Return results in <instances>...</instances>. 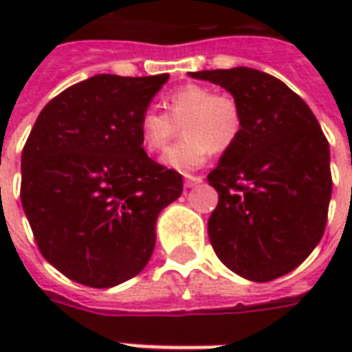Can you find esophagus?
Listing matches in <instances>:
<instances>
[{"label": "esophagus", "mask_w": 352, "mask_h": 352, "mask_svg": "<svg viewBox=\"0 0 352 352\" xmlns=\"http://www.w3.org/2000/svg\"><path fill=\"white\" fill-rule=\"evenodd\" d=\"M204 181V177L199 175H184V184L190 188V186H196V184H199Z\"/></svg>", "instance_id": "esophagus-1"}]
</instances>
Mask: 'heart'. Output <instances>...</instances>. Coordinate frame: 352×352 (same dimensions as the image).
<instances>
[{"label": "heart", "instance_id": "1", "mask_svg": "<svg viewBox=\"0 0 352 352\" xmlns=\"http://www.w3.org/2000/svg\"><path fill=\"white\" fill-rule=\"evenodd\" d=\"M164 103L166 113L154 109L141 113L139 138L146 153L160 154L175 138L177 126H181L183 139L164 158L169 168L196 169L209 154L228 153L241 138L243 111L232 94L188 82L171 90Z\"/></svg>", "mask_w": 352, "mask_h": 352}]
</instances>
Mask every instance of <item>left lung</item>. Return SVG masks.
I'll list each match as a JSON object with an SVG mask.
<instances>
[{
	"label": "left lung",
	"instance_id": "obj_1",
	"mask_svg": "<svg viewBox=\"0 0 352 352\" xmlns=\"http://www.w3.org/2000/svg\"><path fill=\"white\" fill-rule=\"evenodd\" d=\"M226 88L243 131L207 181L219 192L207 232L217 256L245 279L292 272L324 234L332 196L330 146L307 103L258 69L190 73Z\"/></svg>",
	"mask_w": 352,
	"mask_h": 352
}]
</instances>
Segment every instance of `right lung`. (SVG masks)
<instances>
[{
    "label": "right lung",
    "instance_id": "1",
    "mask_svg": "<svg viewBox=\"0 0 352 352\" xmlns=\"http://www.w3.org/2000/svg\"><path fill=\"white\" fill-rule=\"evenodd\" d=\"M168 73L96 75L45 105L22 151L20 199L47 262L109 288L135 277L154 251V226L183 177L148 158L139 116Z\"/></svg>",
    "mask_w": 352,
    "mask_h": 352
}]
</instances>
